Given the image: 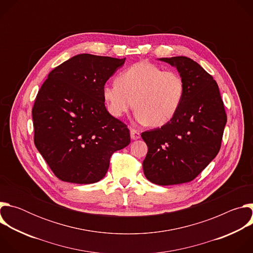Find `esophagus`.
I'll return each mask as SVG.
<instances>
[{"label": "esophagus", "mask_w": 253, "mask_h": 253, "mask_svg": "<svg viewBox=\"0 0 253 253\" xmlns=\"http://www.w3.org/2000/svg\"><path fill=\"white\" fill-rule=\"evenodd\" d=\"M130 136H131L132 140H137V139L140 138V133H139V131H137L135 129H131L130 130Z\"/></svg>", "instance_id": "esophagus-1"}]
</instances>
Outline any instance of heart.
<instances>
[{
	"instance_id": "b5f03b06",
	"label": "heart",
	"mask_w": 253,
	"mask_h": 253,
	"mask_svg": "<svg viewBox=\"0 0 253 253\" xmlns=\"http://www.w3.org/2000/svg\"><path fill=\"white\" fill-rule=\"evenodd\" d=\"M102 95L112 116L120 118L134 106L137 123L159 127L179 110L185 95V81L175 71H164L142 61L122 72L116 84L105 85Z\"/></svg>"
}]
</instances>
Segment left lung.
<instances>
[{
  "label": "left lung",
  "instance_id": "8db88e82",
  "mask_svg": "<svg viewBox=\"0 0 253 253\" xmlns=\"http://www.w3.org/2000/svg\"><path fill=\"white\" fill-rule=\"evenodd\" d=\"M159 60L183 77L185 95L168 123L141 134L148 147L143 171L152 183L181 184L218 154L227 117L217 83L198 63L183 56Z\"/></svg>",
  "mask_w": 253,
  "mask_h": 253
}]
</instances>
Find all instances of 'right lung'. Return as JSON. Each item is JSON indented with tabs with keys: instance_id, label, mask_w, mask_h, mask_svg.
<instances>
[{
	"instance_id": "obj_1",
	"label": "right lung",
	"mask_w": 253,
	"mask_h": 253,
	"mask_svg": "<svg viewBox=\"0 0 253 253\" xmlns=\"http://www.w3.org/2000/svg\"><path fill=\"white\" fill-rule=\"evenodd\" d=\"M124 59L80 54L50 72L32 109L34 142L62 181L90 184L130 143L127 126L105 107L102 90Z\"/></svg>"
}]
</instances>
